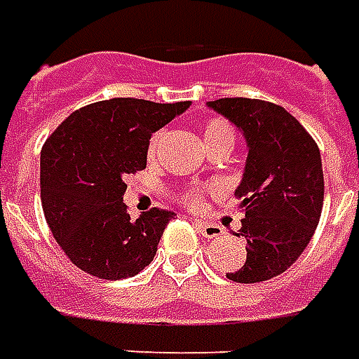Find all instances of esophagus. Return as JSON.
Returning a JSON list of instances; mask_svg holds the SVG:
<instances>
[{
  "mask_svg": "<svg viewBox=\"0 0 359 359\" xmlns=\"http://www.w3.org/2000/svg\"><path fill=\"white\" fill-rule=\"evenodd\" d=\"M196 226H198V230H201V234H203L204 238H218V236H222V229L218 224L206 222V220H198Z\"/></svg>",
  "mask_w": 359,
  "mask_h": 359,
  "instance_id": "obj_1",
  "label": "esophagus"
}]
</instances>
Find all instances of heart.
Instances as JSON below:
<instances>
[{"label":"heart","instance_id":"1","mask_svg":"<svg viewBox=\"0 0 359 359\" xmlns=\"http://www.w3.org/2000/svg\"><path fill=\"white\" fill-rule=\"evenodd\" d=\"M163 137H165V133L158 130L155 137L151 139V144H149V158H155L156 156L158 149H161V142H163ZM203 139L206 147H215V144H234V129H232V125L226 123L224 118H208L203 127ZM198 198H201L198 192H191V194L187 196V201H189V204H192V206L198 204Z\"/></svg>","mask_w":359,"mask_h":359}]
</instances>
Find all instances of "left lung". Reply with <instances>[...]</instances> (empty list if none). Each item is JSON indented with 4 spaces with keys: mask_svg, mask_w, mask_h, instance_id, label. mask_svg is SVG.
Instances as JSON below:
<instances>
[{
    "mask_svg": "<svg viewBox=\"0 0 359 359\" xmlns=\"http://www.w3.org/2000/svg\"><path fill=\"white\" fill-rule=\"evenodd\" d=\"M206 107L241 130L248 151L234 191L242 198L244 218L236 236L246 242V262L226 278L241 284L274 278L298 260L320 222V149L284 107L242 97Z\"/></svg>",
    "mask_w": 359,
    "mask_h": 359,
    "instance_id": "left-lung-1",
    "label": "left lung"
}]
</instances>
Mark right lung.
I'll use <instances>...</instances> for the list:
<instances>
[{
  "instance_id": "right-lung-1",
  "label": "right lung",
  "mask_w": 359,
  "mask_h": 359,
  "mask_svg": "<svg viewBox=\"0 0 359 359\" xmlns=\"http://www.w3.org/2000/svg\"><path fill=\"white\" fill-rule=\"evenodd\" d=\"M191 101L109 99L71 113L41 149V204L57 244L83 272L103 280L153 262L172 210L130 218L125 179L147 167L149 141Z\"/></svg>"
}]
</instances>
